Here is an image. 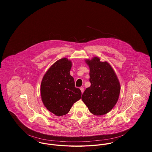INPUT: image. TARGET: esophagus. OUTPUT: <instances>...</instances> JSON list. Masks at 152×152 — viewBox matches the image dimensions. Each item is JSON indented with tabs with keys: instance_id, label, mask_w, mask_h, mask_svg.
<instances>
[{
	"instance_id": "esophagus-1",
	"label": "esophagus",
	"mask_w": 152,
	"mask_h": 152,
	"mask_svg": "<svg viewBox=\"0 0 152 152\" xmlns=\"http://www.w3.org/2000/svg\"><path fill=\"white\" fill-rule=\"evenodd\" d=\"M80 90H81V91H82V93H83V92H84V88L83 87H81L80 88Z\"/></svg>"
}]
</instances>
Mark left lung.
<instances>
[{
  "label": "left lung",
  "instance_id": "left-lung-1",
  "mask_svg": "<svg viewBox=\"0 0 152 152\" xmlns=\"http://www.w3.org/2000/svg\"><path fill=\"white\" fill-rule=\"evenodd\" d=\"M90 68L91 86L82 94V100L90 112L102 115L110 111L116 104L120 93V84L113 69L97 57L86 60Z\"/></svg>",
  "mask_w": 152,
  "mask_h": 152
}]
</instances>
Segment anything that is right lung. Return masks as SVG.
<instances>
[{
    "label": "right lung",
    "mask_w": 152,
    "mask_h": 152,
    "mask_svg": "<svg viewBox=\"0 0 152 152\" xmlns=\"http://www.w3.org/2000/svg\"><path fill=\"white\" fill-rule=\"evenodd\" d=\"M72 62L62 58L54 63L46 72L41 84V95L45 107L56 116L69 112L73 104L80 100L82 92L75 87L70 75Z\"/></svg>",
    "instance_id": "right-lung-1"
}]
</instances>
